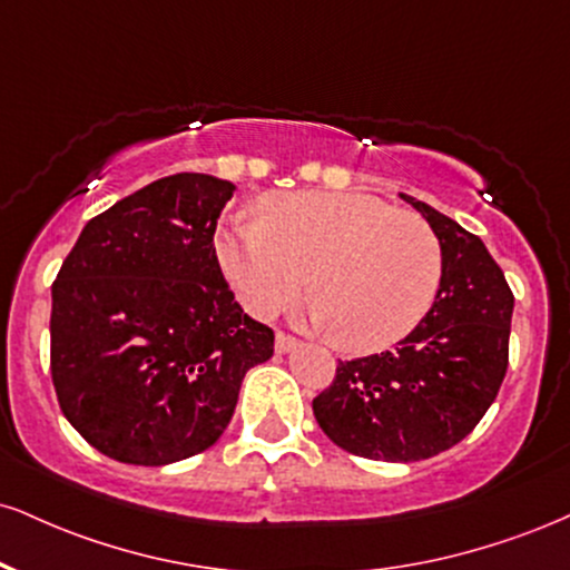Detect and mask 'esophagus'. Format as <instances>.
Segmentation results:
<instances>
[{
	"label": "esophagus",
	"instance_id": "34e87169",
	"mask_svg": "<svg viewBox=\"0 0 570 570\" xmlns=\"http://www.w3.org/2000/svg\"><path fill=\"white\" fill-rule=\"evenodd\" d=\"M294 347H297V340L289 337V334H284V332H276V353H289V351H294Z\"/></svg>",
	"mask_w": 570,
	"mask_h": 570
}]
</instances>
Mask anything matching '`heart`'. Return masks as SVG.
Listing matches in <instances>:
<instances>
[{
  "mask_svg": "<svg viewBox=\"0 0 570 570\" xmlns=\"http://www.w3.org/2000/svg\"><path fill=\"white\" fill-rule=\"evenodd\" d=\"M225 278L257 318H271L311 284V321L353 353L385 351L433 307L441 242L422 217L376 196L299 190L265 198L263 219L217 236Z\"/></svg>",
  "mask_w": 570,
  "mask_h": 570,
  "instance_id": "b5f03b06",
  "label": "heart"
}]
</instances>
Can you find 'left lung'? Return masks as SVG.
Listing matches in <instances>:
<instances>
[{
	"mask_svg": "<svg viewBox=\"0 0 570 570\" xmlns=\"http://www.w3.org/2000/svg\"><path fill=\"white\" fill-rule=\"evenodd\" d=\"M401 198L441 242L435 303L395 351L340 361L332 387L313 401L328 441L382 462H420L472 433L502 387L515 307L481 238L430 204Z\"/></svg>",
	"mask_w": 570,
	"mask_h": 570,
	"instance_id": "8db88e82",
	"label": "left lung"
}]
</instances>
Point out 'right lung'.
Returning a JSON list of instances; mask_svg holds the SVG:
<instances>
[{
    "label": "right lung",
    "mask_w": 570,
    "mask_h": 570,
    "mask_svg": "<svg viewBox=\"0 0 570 570\" xmlns=\"http://www.w3.org/2000/svg\"><path fill=\"white\" fill-rule=\"evenodd\" d=\"M236 185L154 180L79 233L52 284L50 361L60 411L100 454L164 468L228 428L273 332L233 299L215 255Z\"/></svg>",
    "instance_id": "right-lung-1"
}]
</instances>
